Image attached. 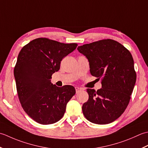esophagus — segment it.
I'll list each match as a JSON object with an SVG mask.
<instances>
[{
    "mask_svg": "<svg viewBox=\"0 0 148 148\" xmlns=\"http://www.w3.org/2000/svg\"><path fill=\"white\" fill-rule=\"evenodd\" d=\"M75 90H76V92H78L79 91H81L82 90V88H80L79 87H75Z\"/></svg>",
    "mask_w": 148,
    "mask_h": 148,
    "instance_id": "obj_1",
    "label": "esophagus"
}]
</instances>
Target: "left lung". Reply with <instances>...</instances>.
<instances>
[{
    "label": "left lung",
    "mask_w": 148,
    "mask_h": 148,
    "mask_svg": "<svg viewBox=\"0 0 148 148\" xmlns=\"http://www.w3.org/2000/svg\"><path fill=\"white\" fill-rule=\"evenodd\" d=\"M88 59L90 73L101 78V88L87 89L89 99L82 112L90 122L108 124L117 119L127 107L136 82L131 53L113 40H103L78 47Z\"/></svg>",
    "instance_id": "1"
}]
</instances>
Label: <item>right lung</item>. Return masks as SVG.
<instances>
[{
    "mask_svg": "<svg viewBox=\"0 0 148 148\" xmlns=\"http://www.w3.org/2000/svg\"><path fill=\"white\" fill-rule=\"evenodd\" d=\"M77 47L76 43L40 38L20 50L14 69L18 95L24 111L40 124H53L61 119L76 92L73 86L57 87L50 79L59 70L63 57Z\"/></svg>",
    "mask_w": 148,
    "mask_h": 148,
    "instance_id": "obj_1",
    "label": "right lung"
}]
</instances>
